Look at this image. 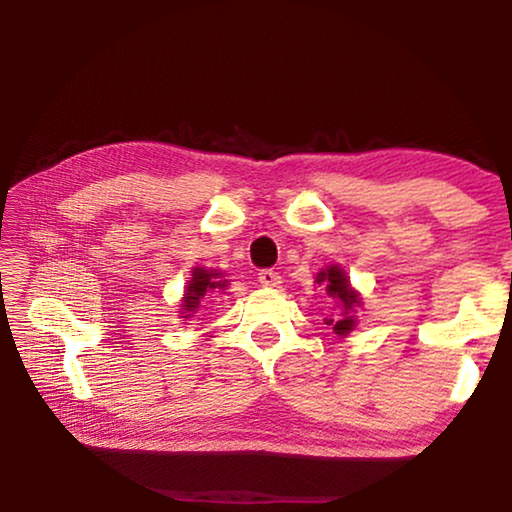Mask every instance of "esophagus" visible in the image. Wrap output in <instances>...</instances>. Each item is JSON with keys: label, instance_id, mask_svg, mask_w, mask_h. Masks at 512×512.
I'll return each instance as SVG.
<instances>
[{"label": "esophagus", "instance_id": "34e87169", "mask_svg": "<svg viewBox=\"0 0 512 512\" xmlns=\"http://www.w3.org/2000/svg\"><path fill=\"white\" fill-rule=\"evenodd\" d=\"M258 282H261V286H265V289H277V286L282 284V277H279V272L265 268L258 272Z\"/></svg>", "mask_w": 512, "mask_h": 512}]
</instances>
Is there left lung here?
I'll return each mask as SVG.
<instances>
[{
	"label": "left lung",
	"instance_id": "left-lung-1",
	"mask_svg": "<svg viewBox=\"0 0 512 512\" xmlns=\"http://www.w3.org/2000/svg\"><path fill=\"white\" fill-rule=\"evenodd\" d=\"M317 284L324 286L328 298H335L340 303L342 314L335 319H326V324L333 326V331L345 338V335L349 331H354V326H356L354 307L361 305L359 293L352 289L349 277L345 275V270H342L340 265H328V268L317 272Z\"/></svg>",
	"mask_w": 512,
	"mask_h": 512
}]
</instances>
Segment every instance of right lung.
<instances>
[{
    "label": "right lung",
    "mask_w": 512,
    "mask_h": 512,
    "mask_svg": "<svg viewBox=\"0 0 512 512\" xmlns=\"http://www.w3.org/2000/svg\"><path fill=\"white\" fill-rule=\"evenodd\" d=\"M228 282L226 279H221V272L219 270H207V268H193L191 272V279H188V286H186V293H184V300H181V314H184V319L193 317L195 310L200 307V300H205V296L209 293H223L226 291Z\"/></svg>",
    "instance_id": "right-lung-1"
}]
</instances>
